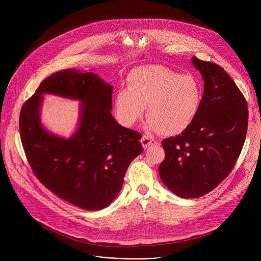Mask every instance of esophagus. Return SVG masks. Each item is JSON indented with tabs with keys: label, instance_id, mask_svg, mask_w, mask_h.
Returning <instances> with one entry per match:
<instances>
[{
	"label": "esophagus",
	"instance_id": "1",
	"mask_svg": "<svg viewBox=\"0 0 261 261\" xmlns=\"http://www.w3.org/2000/svg\"><path fill=\"white\" fill-rule=\"evenodd\" d=\"M140 141H141V144H142L143 148H147L150 145H153V144L156 143L155 139L150 138V137H147V136H143Z\"/></svg>",
	"mask_w": 261,
	"mask_h": 261
}]
</instances>
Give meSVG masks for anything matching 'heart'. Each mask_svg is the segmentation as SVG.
<instances>
[{
  "instance_id": "b5f03b06",
  "label": "heart",
  "mask_w": 261,
  "mask_h": 261,
  "mask_svg": "<svg viewBox=\"0 0 261 261\" xmlns=\"http://www.w3.org/2000/svg\"><path fill=\"white\" fill-rule=\"evenodd\" d=\"M128 89L116 96V115L119 122L131 127L139 121L146 107V127L165 135H177L195 120L201 89L190 74H179L161 65L134 69L128 76Z\"/></svg>"
}]
</instances>
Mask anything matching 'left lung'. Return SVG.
Segmentation results:
<instances>
[{
	"label": "left lung",
	"instance_id": "left-lung-1",
	"mask_svg": "<svg viewBox=\"0 0 261 261\" xmlns=\"http://www.w3.org/2000/svg\"><path fill=\"white\" fill-rule=\"evenodd\" d=\"M192 63L204 81L198 114L188 129L162 141L159 166L166 187L182 198L211 192L231 172L248 129L247 101L227 72L196 57Z\"/></svg>",
	"mask_w": 261,
	"mask_h": 261
}]
</instances>
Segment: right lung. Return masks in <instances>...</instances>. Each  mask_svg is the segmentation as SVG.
Instances as JSON below:
<instances>
[{
	"label": "right lung",
	"mask_w": 261,
	"mask_h": 261,
	"mask_svg": "<svg viewBox=\"0 0 261 261\" xmlns=\"http://www.w3.org/2000/svg\"><path fill=\"white\" fill-rule=\"evenodd\" d=\"M43 93L83 101L80 127L65 140L40 122ZM113 87L93 72L66 69L44 80L20 110L19 132L30 166L45 187L88 211L102 210L119 194L128 166L143 148L141 135L116 122Z\"/></svg>",
	"instance_id": "add662e5"
}]
</instances>
